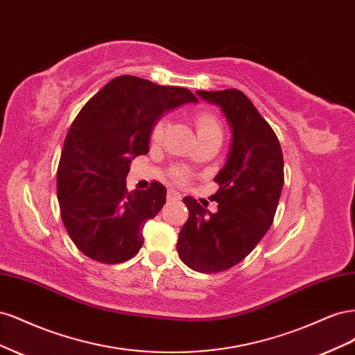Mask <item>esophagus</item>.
I'll use <instances>...</instances> for the list:
<instances>
[{
	"instance_id": "esophagus-1",
	"label": "esophagus",
	"mask_w": 355,
	"mask_h": 355,
	"mask_svg": "<svg viewBox=\"0 0 355 355\" xmlns=\"http://www.w3.org/2000/svg\"><path fill=\"white\" fill-rule=\"evenodd\" d=\"M167 200L168 201H180L182 200V196L179 194V192L176 189H168L167 191Z\"/></svg>"
}]
</instances>
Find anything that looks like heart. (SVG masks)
Returning <instances> with one entry per match:
<instances>
[{"label":"heart","mask_w":355,"mask_h":355,"mask_svg":"<svg viewBox=\"0 0 355 355\" xmlns=\"http://www.w3.org/2000/svg\"><path fill=\"white\" fill-rule=\"evenodd\" d=\"M196 125H197V130H198V136L220 130L218 121L214 120V116L209 112H198L196 115ZM166 130H167V120H166V118H163V120L157 121V124L153 128V133H151L153 142L154 144L159 142L161 139H163ZM175 176H176L178 180H184V175H182V173H176Z\"/></svg>","instance_id":"obj_1"}]
</instances>
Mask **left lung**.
I'll use <instances>...</instances> for the list:
<instances>
[{"label":"left lung","instance_id":"obj_1","mask_svg":"<svg viewBox=\"0 0 355 355\" xmlns=\"http://www.w3.org/2000/svg\"><path fill=\"white\" fill-rule=\"evenodd\" d=\"M216 105L231 128L225 166L214 176L219 184L211 213L192 197L184 202L189 218L182 227L178 253L191 270L210 274L240 263L272 225L284 184L280 142L249 98L240 90L196 92Z\"/></svg>","mask_w":355,"mask_h":355}]
</instances>
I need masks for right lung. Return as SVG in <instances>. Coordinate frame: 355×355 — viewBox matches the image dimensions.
I'll return each mask as SVG.
<instances>
[{"instance_id":"add662e5","label":"right lung","mask_w":355,"mask_h":355,"mask_svg":"<svg viewBox=\"0 0 355 355\" xmlns=\"http://www.w3.org/2000/svg\"><path fill=\"white\" fill-rule=\"evenodd\" d=\"M197 102L184 87L121 75L83 106L63 144L58 200L71 240L90 259L121 263L141 250L144 225L164 206L167 189L153 182L128 192L132 159L149 153L161 115Z\"/></svg>"}]
</instances>
